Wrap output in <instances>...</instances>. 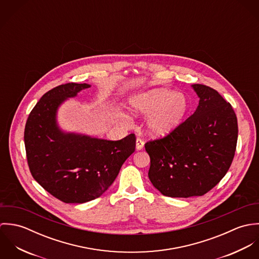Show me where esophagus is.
I'll return each mask as SVG.
<instances>
[{"label":"esophagus","mask_w":259,"mask_h":259,"mask_svg":"<svg viewBox=\"0 0 259 259\" xmlns=\"http://www.w3.org/2000/svg\"><path fill=\"white\" fill-rule=\"evenodd\" d=\"M144 146H145V143H144V141H143L142 139H138V140H137V145H136V148H137L138 150H141V149H143V148H144Z\"/></svg>","instance_id":"obj_1"}]
</instances>
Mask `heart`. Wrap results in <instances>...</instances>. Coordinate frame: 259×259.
<instances>
[{
  "label": "heart",
  "instance_id": "obj_1",
  "mask_svg": "<svg viewBox=\"0 0 259 259\" xmlns=\"http://www.w3.org/2000/svg\"><path fill=\"white\" fill-rule=\"evenodd\" d=\"M187 108L185 96L167 89H155L130 101V110L137 115H149L148 132L153 137L171 133L183 120Z\"/></svg>",
  "mask_w": 259,
  "mask_h": 259
}]
</instances>
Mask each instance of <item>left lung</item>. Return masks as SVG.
I'll return each mask as SVG.
<instances>
[{
    "mask_svg": "<svg viewBox=\"0 0 259 259\" xmlns=\"http://www.w3.org/2000/svg\"><path fill=\"white\" fill-rule=\"evenodd\" d=\"M196 111L162 139L149 141L148 178L163 195L201 196L218 185L234 157L238 126L231 105L213 89L194 83Z\"/></svg>",
    "mask_w": 259,
    "mask_h": 259,
    "instance_id": "left-lung-1",
    "label": "left lung"
}]
</instances>
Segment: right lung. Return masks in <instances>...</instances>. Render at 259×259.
Returning a JSON list of instances; mask_svg holds the SVG:
<instances>
[{
	"label": "right lung",
	"mask_w": 259,
	"mask_h": 259,
	"mask_svg": "<svg viewBox=\"0 0 259 259\" xmlns=\"http://www.w3.org/2000/svg\"><path fill=\"white\" fill-rule=\"evenodd\" d=\"M88 83L68 82L46 93L29 114L25 126L28 164L38 185L66 203H83L100 197L114 182L136 149V136L107 141L66 134L57 123V111Z\"/></svg>",
	"instance_id": "right-lung-1"
}]
</instances>
